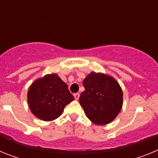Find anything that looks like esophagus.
<instances>
[{"mask_svg":"<svg viewBox=\"0 0 158 158\" xmlns=\"http://www.w3.org/2000/svg\"><path fill=\"white\" fill-rule=\"evenodd\" d=\"M73 96H74L75 100H79V97H80V94H79V93H75V94L73 95Z\"/></svg>","mask_w":158,"mask_h":158,"instance_id":"obj_1","label":"esophagus"}]
</instances>
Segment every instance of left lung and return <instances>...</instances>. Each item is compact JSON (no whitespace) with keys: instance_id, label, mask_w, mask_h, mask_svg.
<instances>
[{"instance_id":"obj_1","label":"left lung","mask_w":158,"mask_h":158,"mask_svg":"<svg viewBox=\"0 0 158 158\" xmlns=\"http://www.w3.org/2000/svg\"><path fill=\"white\" fill-rule=\"evenodd\" d=\"M83 85L79 101L88 118L96 125L112 122L123 107V94L118 81L110 75L92 72Z\"/></svg>"}]
</instances>
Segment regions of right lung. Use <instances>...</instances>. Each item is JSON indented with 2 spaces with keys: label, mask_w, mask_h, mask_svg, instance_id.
<instances>
[{
  "label": "right lung",
  "mask_w": 158,
  "mask_h": 158,
  "mask_svg": "<svg viewBox=\"0 0 158 158\" xmlns=\"http://www.w3.org/2000/svg\"><path fill=\"white\" fill-rule=\"evenodd\" d=\"M74 100L66 84L56 73L38 78L29 87L27 102L32 114L43 121H52Z\"/></svg>",
  "instance_id": "right-lung-1"
}]
</instances>
